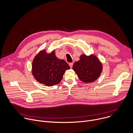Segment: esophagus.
Segmentation results:
<instances>
[{"instance_id": "34e87169", "label": "esophagus", "mask_w": 133, "mask_h": 133, "mask_svg": "<svg viewBox=\"0 0 133 133\" xmlns=\"http://www.w3.org/2000/svg\"><path fill=\"white\" fill-rule=\"evenodd\" d=\"M73 63H69V65H70V68H72V66H73Z\"/></svg>"}]
</instances>
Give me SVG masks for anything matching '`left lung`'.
<instances>
[{
  "mask_svg": "<svg viewBox=\"0 0 133 133\" xmlns=\"http://www.w3.org/2000/svg\"><path fill=\"white\" fill-rule=\"evenodd\" d=\"M79 60L74 62L73 70L82 82L91 83L99 77L103 70V65L99 59L94 55L87 56L81 55Z\"/></svg>",
  "mask_w": 133,
  "mask_h": 133,
  "instance_id": "left-lung-1",
  "label": "left lung"
}]
</instances>
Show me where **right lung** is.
Segmentation results:
<instances>
[{"mask_svg": "<svg viewBox=\"0 0 133 133\" xmlns=\"http://www.w3.org/2000/svg\"><path fill=\"white\" fill-rule=\"evenodd\" d=\"M70 69V66L64 60L56 57L55 50L48 54L43 49L35 57L31 71L38 82L51 87L59 84L65 71Z\"/></svg>", "mask_w": 133, "mask_h": 133, "instance_id": "add662e5", "label": "right lung"}]
</instances>
